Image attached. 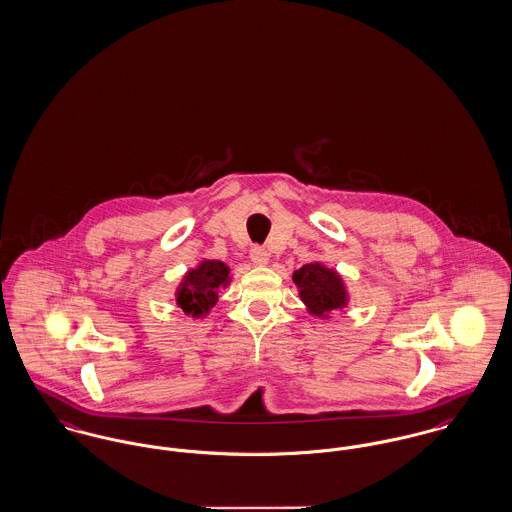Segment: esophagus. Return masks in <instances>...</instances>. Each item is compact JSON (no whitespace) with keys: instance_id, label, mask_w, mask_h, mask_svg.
Listing matches in <instances>:
<instances>
[{"instance_id":"1","label":"esophagus","mask_w":512,"mask_h":512,"mask_svg":"<svg viewBox=\"0 0 512 512\" xmlns=\"http://www.w3.org/2000/svg\"><path fill=\"white\" fill-rule=\"evenodd\" d=\"M251 261H253L255 265H259V267H265V265L269 263V251H267L265 247L255 245V247L251 249Z\"/></svg>"}]
</instances>
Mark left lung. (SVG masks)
<instances>
[{
    "instance_id": "8db88e82",
    "label": "left lung",
    "mask_w": 512,
    "mask_h": 512,
    "mask_svg": "<svg viewBox=\"0 0 512 512\" xmlns=\"http://www.w3.org/2000/svg\"><path fill=\"white\" fill-rule=\"evenodd\" d=\"M292 280L300 290V298L310 314L327 317L349 304V294L339 273L321 263H308L298 269Z\"/></svg>"
}]
</instances>
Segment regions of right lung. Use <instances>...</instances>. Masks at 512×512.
I'll return each instance as SVG.
<instances>
[{"label": "right lung", "mask_w": 512, "mask_h": 512, "mask_svg": "<svg viewBox=\"0 0 512 512\" xmlns=\"http://www.w3.org/2000/svg\"><path fill=\"white\" fill-rule=\"evenodd\" d=\"M230 284V267L222 261H202L197 269L183 276L177 288V306L187 315L204 317L216 302L218 290Z\"/></svg>", "instance_id": "add662e5"}]
</instances>
